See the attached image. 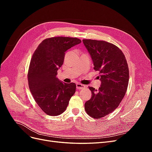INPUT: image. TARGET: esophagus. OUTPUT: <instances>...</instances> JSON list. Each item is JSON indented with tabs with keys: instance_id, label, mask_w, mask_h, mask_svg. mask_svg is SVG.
Masks as SVG:
<instances>
[{
	"instance_id": "34e87169",
	"label": "esophagus",
	"mask_w": 152,
	"mask_h": 152,
	"mask_svg": "<svg viewBox=\"0 0 152 152\" xmlns=\"http://www.w3.org/2000/svg\"><path fill=\"white\" fill-rule=\"evenodd\" d=\"M76 87H77V89H82L85 88L86 86L83 84H80V83H77L76 84Z\"/></svg>"
}]
</instances>
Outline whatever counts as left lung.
<instances>
[{
  "instance_id": "8db88e82",
  "label": "left lung",
  "mask_w": 152,
  "mask_h": 152,
  "mask_svg": "<svg viewBox=\"0 0 152 152\" xmlns=\"http://www.w3.org/2000/svg\"><path fill=\"white\" fill-rule=\"evenodd\" d=\"M82 42L102 82L98 90L89 87L92 96L85 103V110L91 117L99 118L114 111L125 96L129 77L128 65L116 45L103 40L84 39Z\"/></svg>"
}]
</instances>
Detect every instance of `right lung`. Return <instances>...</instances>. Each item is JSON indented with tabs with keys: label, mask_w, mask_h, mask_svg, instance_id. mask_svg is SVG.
Returning <instances> with one entry per match:
<instances>
[{
	"label": "right lung",
	"mask_w": 152,
	"mask_h": 152,
	"mask_svg": "<svg viewBox=\"0 0 152 152\" xmlns=\"http://www.w3.org/2000/svg\"><path fill=\"white\" fill-rule=\"evenodd\" d=\"M80 42L79 39L65 37L46 39L32 56L28 73L29 88L35 102L49 115L56 116L65 112L75 93V83H65L56 75L65 52Z\"/></svg>",
	"instance_id": "add662e5"
}]
</instances>
